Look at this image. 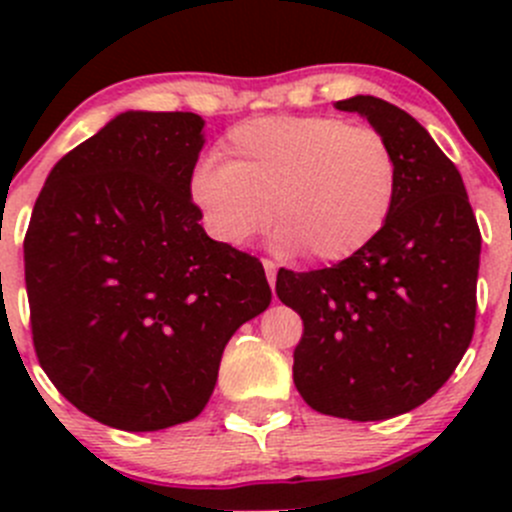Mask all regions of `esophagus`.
<instances>
[{
	"label": "esophagus",
	"mask_w": 512,
	"mask_h": 512,
	"mask_svg": "<svg viewBox=\"0 0 512 512\" xmlns=\"http://www.w3.org/2000/svg\"><path fill=\"white\" fill-rule=\"evenodd\" d=\"M262 267H265L267 272V282H270V287H275V280H277V265L272 260H262Z\"/></svg>",
	"instance_id": "obj_1"
}]
</instances>
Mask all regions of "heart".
<instances>
[{"instance_id":"obj_1","label":"heart","mask_w":512,"mask_h":512,"mask_svg":"<svg viewBox=\"0 0 512 512\" xmlns=\"http://www.w3.org/2000/svg\"><path fill=\"white\" fill-rule=\"evenodd\" d=\"M225 163L203 160L190 200L210 235L245 245L270 227L287 250L324 265L352 260L381 235L399 195L384 133L339 116H265L225 136Z\"/></svg>"}]
</instances>
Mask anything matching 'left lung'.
Segmentation results:
<instances>
[{
  "mask_svg": "<svg viewBox=\"0 0 512 512\" xmlns=\"http://www.w3.org/2000/svg\"><path fill=\"white\" fill-rule=\"evenodd\" d=\"M384 133L399 195L381 235L324 270L277 272L275 292L302 317L294 386L314 411L384 421L431 399L476 329L480 230L456 165L426 128L376 96L337 101Z\"/></svg>",
  "mask_w": 512,
  "mask_h": 512,
  "instance_id": "1",
  "label": "left lung"
}]
</instances>
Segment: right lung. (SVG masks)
I'll return each instance as SVG.
<instances>
[{
    "label": "right lung",
    "mask_w": 512,
    "mask_h": 512,
    "mask_svg": "<svg viewBox=\"0 0 512 512\" xmlns=\"http://www.w3.org/2000/svg\"><path fill=\"white\" fill-rule=\"evenodd\" d=\"M203 126L188 111L116 116L54 165L24 237L36 359L121 431L198 416L225 344L272 299L262 262L210 240L190 200Z\"/></svg>",
    "instance_id": "right-lung-1"
}]
</instances>
